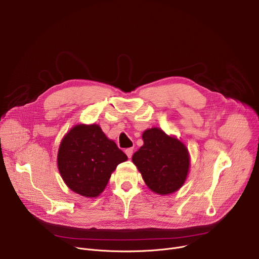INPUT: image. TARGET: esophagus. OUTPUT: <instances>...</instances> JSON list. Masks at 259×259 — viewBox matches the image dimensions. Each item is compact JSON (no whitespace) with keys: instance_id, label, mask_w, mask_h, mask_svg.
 <instances>
[{"instance_id":"obj_1","label":"esophagus","mask_w":259,"mask_h":259,"mask_svg":"<svg viewBox=\"0 0 259 259\" xmlns=\"http://www.w3.org/2000/svg\"><path fill=\"white\" fill-rule=\"evenodd\" d=\"M125 153L127 154V156H128L129 158H131L132 155H133V148H128V149H126V150H125Z\"/></svg>"}]
</instances>
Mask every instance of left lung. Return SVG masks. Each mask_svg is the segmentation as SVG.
<instances>
[{
	"mask_svg": "<svg viewBox=\"0 0 259 259\" xmlns=\"http://www.w3.org/2000/svg\"><path fill=\"white\" fill-rule=\"evenodd\" d=\"M144 146L132 156L150 189L160 195L171 194L182 186L189 167L186 147L161 129H148L143 134Z\"/></svg>",
	"mask_w": 259,
	"mask_h": 259,
	"instance_id": "obj_1",
	"label": "left lung"
}]
</instances>
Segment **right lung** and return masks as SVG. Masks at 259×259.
I'll return each mask as SVG.
<instances>
[{
    "instance_id": "obj_1",
    "label": "right lung",
    "mask_w": 259,
    "mask_h": 259,
    "mask_svg": "<svg viewBox=\"0 0 259 259\" xmlns=\"http://www.w3.org/2000/svg\"><path fill=\"white\" fill-rule=\"evenodd\" d=\"M127 159V155L94 124L75 126L63 137L57 163L63 181L73 192L96 198L104 191L117 164Z\"/></svg>"
}]
</instances>
